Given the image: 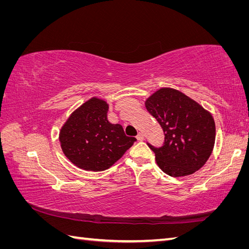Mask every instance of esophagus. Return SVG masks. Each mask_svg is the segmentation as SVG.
<instances>
[{"mask_svg": "<svg viewBox=\"0 0 249 249\" xmlns=\"http://www.w3.org/2000/svg\"><path fill=\"white\" fill-rule=\"evenodd\" d=\"M137 140L138 141H142L143 139H144V136H143V134L142 133H138V135H137Z\"/></svg>", "mask_w": 249, "mask_h": 249, "instance_id": "34e87169", "label": "esophagus"}]
</instances>
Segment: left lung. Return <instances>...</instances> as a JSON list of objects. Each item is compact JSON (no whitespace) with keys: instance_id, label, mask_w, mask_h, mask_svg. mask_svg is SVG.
I'll return each mask as SVG.
<instances>
[{"instance_id":"8db88e82","label":"left lung","mask_w":249,"mask_h":249,"mask_svg":"<svg viewBox=\"0 0 249 249\" xmlns=\"http://www.w3.org/2000/svg\"><path fill=\"white\" fill-rule=\"evenodd\" d=\"M145 107L165 135L161 147L147 143L156 155L158 166L175 178L200 169L215 144V122L211 113L172 88L158 90L146 100Z\"/></svg>"}]
</instances>
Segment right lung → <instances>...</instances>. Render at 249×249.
I'll return each mask as SVG.
<instances>
[{"label": "right lung", "mask_w": 249, "mask_h": 249, "mask_svg": "<svg viewBox=\"0 0 249 249\" xmlns=\"http://www.w3.org/2000/svg\"><path fill=\"white\" fill-rule=\"evenodd\" d=\"M108 104L92 97L72 112L59 134L64 155L84 170L108 169L124 156L134 142L123 126L108 122Z\"/></svg>", "instance_id": "add662e5"}]
</instances>
